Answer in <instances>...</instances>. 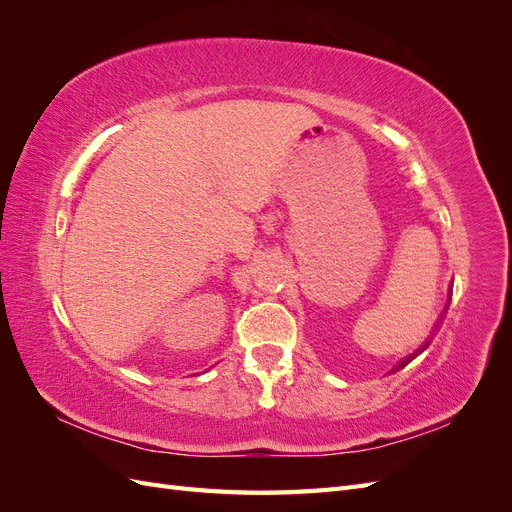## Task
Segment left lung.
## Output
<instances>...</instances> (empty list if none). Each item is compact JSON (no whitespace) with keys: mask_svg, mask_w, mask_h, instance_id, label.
<instances>
[{"mask_svg":"<svg viewBox=\"0 0 512 512\" xmlns=\"http://www.w3.org/2000/svg\"><path fill=\"white\" fill-rule=\"evenodd\" d=\"M427 346H429V344H427ZM427 346H423V348H418V350H416V352H414V354H410V356H406V359H404V361H401V363H399V365H397V367H406V365H408V363H410V361H412V359H414V356H416V354H418V352H423V350H425V348H427Z\"/></svg>","mask_w":512,"mask_h":512,"instance_id":"1","label":"left lung"}]
</instances>
